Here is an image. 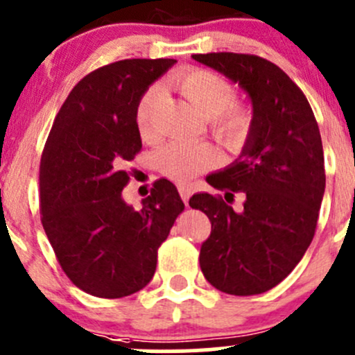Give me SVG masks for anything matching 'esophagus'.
Here are the masks:
<instances>
[{
  "label": "esophagus",
  "mask_w": 355,
  "mask_h": 355,
  "mask_svg": "<svg viewBox=\"0 0 355 355\" xmlns=\"http://www.w3.org/2000/svg\"><path fill=\"white\" fill-rule=\"evenodd\" d=\"M178 192H180V198L184 199V202L189 204V198H191L192 194L191 185H178Z\"/></svg>",
  "instance_id": "1"
}]
</instances>
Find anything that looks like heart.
Here are the masks:
<instances>
[{
    "label": "heart",
    "instance_id": "obj_1",
    "mask_svg": "<svg viewBox=\"0 0 355 355\" xmlns=\"http://www.w3.org/2000/svg\"><path fill=\"white\" fill-rule=\"evenodd\" d=\"M177 91L194 106L206 120H211L213 134L230 151H239L245 144L250 132V114L244 108L234 106V87L220 75L207 70H187L175 77ZM159 87H149L139 99L135 108V123L144 141H155L157 135L156 110L159 103ZM161 173L175 182H189L196 175L220 163L216 149L204 142L173 141L156 155Z\"/></svg>",
    "mask_w": 355,
    "mask_h": 355
}]
</instances>
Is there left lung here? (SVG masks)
<instances>
[{
  "label": "left lung",
  "mask_w": 355,
  "mask_h": 355,
  "mask_svg": "<svg viewBox=\"0 0 355 355\" xmlns=\"http://www.w3.org/2000/svg\"><path fill=\"white\" fill-rule=\"evenodd\" d=\"M245 92L250 132L232 164L206 177L214 189L244 192V209L198 192L189 200L211 221L199 264L214 288L256 295L297 266L314 237L324 194L320 128L306 96L282 68L254 55H192Z\"/></svg>",
  "instance_id": "8db88e82"
}]
</instances>
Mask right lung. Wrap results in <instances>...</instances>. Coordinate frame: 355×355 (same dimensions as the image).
I'll list each match as a JSON object with an SVG mask.
<instances>
[{"label":"right lung","instance_id":"obj_1","mask_svg":"<svg viewBox=\"0 0 355 355\" xmlns=\"http://www.w3.org/2000/svg\"><path fill=\"white\" fill-rule=\"evenodd\" d=\"M177 60H121L85 75L53 123L39 168L42 227L60 266L84 292L120 299L153 280L157 247L184 209L166 178L134 209L125 161L141 151L135 108Z\"/></svg>","mask_w":355,"mask_h":355}]
</instances>
